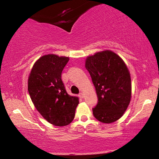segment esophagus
I'll list each match as a JSON object with an SVG mask.
<instances>
[{"label": "esophagus", "instance_id": "obj_1", "mask_svg": "<svg viewBox=\"0 0 159 159\" xmlns=\"http://www.w3.org/2000/svg\"><path fill=\"white\" fill-rule=\"evenodd\" d=\"M79 96H80V98H83L84 97V94H83V93H80Z\"/></svg>", "mask_w": 159, "mask_h": 159}]
</instances>
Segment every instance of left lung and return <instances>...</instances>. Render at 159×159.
Wrapping results in <instances>:
<instances>
[{"instance_id":"left-lung-1","label":"left lung","mask_w":159,"mask_h":159,"mask_svg":"<svg viewBox=\"0 0 159 159\" xmlns=\"http://www.w3.org/2000/svg\"><path fill=\"white\" fill-rule=\"evenodd\" d=\"M85 68L96 90L97 105L93 116L109 124L120 119L131 98V78L127 66L118 55L105 51L88 57Z\"/></svg>"}]
</instances>
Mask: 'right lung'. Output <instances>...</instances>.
I'll list each match as a JSON object with an SVG mask.
<instances>
[{
	"label": "right lung",
	"mask_w": 159,
	"mask_h": 159,
	"mask_svg": "<svg viewBox=\"0 0 159 159\" xmlns=\"http://www.w3.org/2000/svg\"><path fill=\"white\" fill-rule=\"evenodd\" d=\"M68 57L48 54L34 63L28 80V91L36 109L52 125H68L75 118L79 99L67 93L61 73Z\"/></svg>",
	"instance_id": "add662e5"
}]
</instances>
